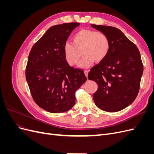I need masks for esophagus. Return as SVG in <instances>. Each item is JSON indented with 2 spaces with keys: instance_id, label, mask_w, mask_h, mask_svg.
Wrapping results in <instances>:
<instances>
[{
  "instance_id": "1",
  "label": "esophagus",
  "mask_w": 154,
  "mask_h": 154,
  "mask_svg": "<svg viewBox=\"0 0 154 154\" xmlns=\"http://www.w3.org/2000/svg\"><path fill=\"white\" fill-rule=\"evenodd\" d=\"M84 73H85V76L87 77V76H88V71H87V70H85V71H84Z\"/></svg>"
}]
</instances>
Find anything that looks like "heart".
<instances>
[{"label": "heart", "instance_id": "obj_1", "mask_svg": "<svg viewBox=\"0 0 154 154\" xmlns=\"http://www.w3.org/2000/svg\"><path fill=\"white\" fill-rule=\"evenodd\" d=\"M83 49L84 57L79 67L87 68L94 61L100 62L108 56L110 42L106 34L91 29H82L74 35L72 44L66 42L63 48V54L66 62L71 66L76 65L81 57Z\"/></svg>", "mask_w": 154, "mask_h": 154}]
</instances>
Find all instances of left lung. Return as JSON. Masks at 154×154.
<instances>
[{"label":"left lung","mask_w":154,"mask_h":154,"mask_svg":"<svg viewBox=\"0 0 154 154\" xmlns=\"http://www.w3.org/2000/svg\"><path fill=\"white\" fill-rule=\"evenodd\" d=\"M106 34L110 42L108 56L91 68L88 78L97 83L93 94L100 109L115 112L131 104L136 98L143 73L140 52L123 32L114 27L91 24Z\"/></svg>","instance_id":"left-lung-1"}]
</instances>
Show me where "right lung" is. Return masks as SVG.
<instances>
[{
	"label": "right lung",
	"instance_id": "right-lung-1",
	"mask_svg": "<svg viewBox=\"0 0 154 154\" xmlns=\"http://www.w3.org/2000/svg\"><path fill=\"white\" fill-rule=\"evenodd\" d=\"M80 23L51 27L32 46L26 69L31 96L42 109L51 113L65 112L75 104V92L87 80L81 69L66 62L63 48Z\"/></svg>",
	"mask_w": 154,
	"mask_h": 154
}]
</instances>
